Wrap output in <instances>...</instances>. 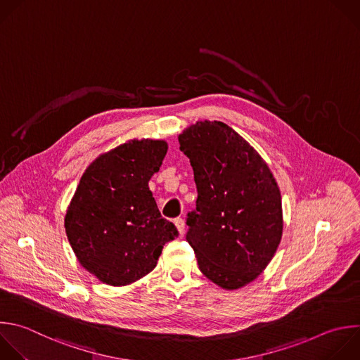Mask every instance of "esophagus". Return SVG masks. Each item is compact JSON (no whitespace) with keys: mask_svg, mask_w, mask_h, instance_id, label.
Returning a JSON list of instances; mask_svg holds the SVG:
<instances>
[{"mask_svg":"<svg viewBox=\"0 0 360 360\" xmlns=\"http://www.w3.org/2000/svg\"><path fill=\"white\" fill-rule=\"evenodd\" d=\"M174 223H175V226H176L179 234H184V230H185V221H184V219L176 217V219L174 220Z\"/></svg>","mask_w":360,"mask_h":360,"instance_id":"esophagus-1","label":"esophagus"}]
</instances>
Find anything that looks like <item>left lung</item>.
I'll use <instances>...</instances> for the list:
<instances>
[{"label":"left lung","mask_w":360,"mask_h":360,"mask_svg":"<svg viewBox=\"0 0 360 360\" xmlns=\"http://www.w3.org/2000/svg\"><path fill=\"white\" fill-rule=\"evenodd\" d=\"M198 189L186 240L199 270L224 290L255 281L283 236L281 193L266 161L221 122H196L179 134Z\"/></svg>","instance_id":"left-lung-1"}]
</instances>
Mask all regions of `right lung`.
Segmentation results:
<instances>
[{"instance_id":"obj_1","label":"right lung","mask_w":360,"mask_h":360,"mask_svg":"<svg viewBox=\"0 0 360 360\" xmlns=\"http://www.w3.org/2000/svg\"><path fill=\"white\" fill-rule=\"evenodd\" d=\"M167 151L164 140H130L98 155L80 178L65 230L77 262L104 284L143 278L178 237L148 188Z\"/></svg>"}]
</instances>
